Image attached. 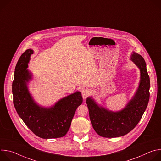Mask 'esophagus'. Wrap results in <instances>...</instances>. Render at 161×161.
Listing matches in <instances>:
<instances>
[{"mask_svg":"<svg viewBox=\"0 0 161 161\" xmlns=\"http://www.w3.org/2000/svg\"><path fill=\"white\" fill-rule=\"evenodd\" d=\"M81 94H82V97L83 99H86L90 94V91L88 89H83L81 90Z\"/></svg>","mask_w":161,"mask_h":161,"instance_id":"obj_1","label":"esophagus"}]
</instances>
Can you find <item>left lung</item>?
Instances as JSON below:
<instances>
[{
  "instance_id": "8db88e82",
  "label": "left lung",
  "mask_w": 161,
  "mask_h": 161,
  "mask_svg": "<svg viewBox=\"0 0 161 161\" xmlns=\"http://www.w3.org/2000/svg\"><path fill=\"white\" fill-rule=\"evenodd\" d=\"M130 59L140 68L141 80L136 94L124 109L112 112L99 106L91 97L86 101L91 124L102 137H117L127 134L138 124L147 107L150 83L146 62L140 55L134 52Z\"/></svg>"
}]
</instances>
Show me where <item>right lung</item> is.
Returning a JSON list of instances; mask_svg holds the SVG:
<instances>
[{
    "instance_id": "add662e5",
    "label": "right lung",
    "mask_w": 161,
    "mask_h": 161,
    "mask_svg": "<svg viewBox=\"0 0 161 161\" xmlns=\"http://www.w3.org/2000/svg\"><path fill=\"white\" fill-rule=\"evenodd\" d=\"M33 51L27 50L19 57L12 85L13 104L19 117L31 131L44 139L65 136L70 128L77 108L81 104V93L76 92L58 101L50 108L39 106L29 94L27 82L31 75L27 68Z\"/></svg>"
}]
</instances>
